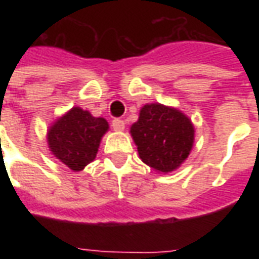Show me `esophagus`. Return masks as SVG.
Here are the masks:
<instances>
[{
    "instance_id": "34e87169",
    "label": "esophagus",
    "mask_w": 259,
    "mask_h": 259,
    "mask_svg": "<svg viewBox=\"0 0 259 259\" xmlns=\"http://www.w3.org/2000/svg\"><path fill=\"white\" fill-rule=\"evenodd\" d=\"M113 127V130H118V132H120V130L124 129V122L122 120V119H113L112 120V124H111Z\"/></svg>"
}]
</instances>
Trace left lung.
I'll use <instances>...</instances> for the list:
<instances>
[{"label":"left lung","mask_w":259,"mask_h":259,"mask_svg":"<svg viewBox=\"0 0 259 259\" xmlns=\"http://www.w3.org/2000/svg\"><path fill=\"white\" fill-rule=\"evenodd\" d=\"M141 161L158 172L168 174L189 157L194 143V127L186 115L161 104L141 108L139 120L132 124Z\"/></svg>","instance_id":"obj_1"}]
</instances>
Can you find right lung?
I'll return each instance as SVG.
<instances>
[{"mask_svg":"<svg viewBox=\"0 0 259 259\" xmlns=\"http://www.w3.org/2000/svg\"><path fill=\"white\" fill-rule=\"evenodd\" d=\"M108 130L104 118L74 107L59 118L48 132V147L61 162L72 170H81L94 158L101 137Z\"/></svg>","mask_w":259,"mask_h":259,"instance_id":"1","label":"right lung"}]
</instances>
